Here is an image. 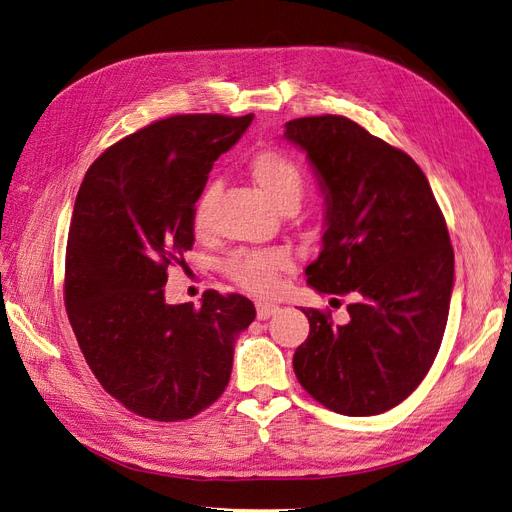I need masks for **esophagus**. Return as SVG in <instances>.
<instances>
[{
    "label": "esophagus",
    "instance_id": "1",
    "mask_svg": "<svg viewBox=\"0 0 512 512\" xmlns=\"http://www.w3.org/2000/svg\"><path fill=\"white\" fill-rule=\"evenodd\" d=\"M277 309L280 307L273 303H256V316H258V320H267L277 312Z\"/></svg>",
    "mask_w": 512,
    "mask_h": 512
}]
</instances>
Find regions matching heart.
<instances>
[{"mask_svg": "<svg viewBox=\"0 0 512 512\" xmlns=\"http://www.w3.org/2000/svg\"><path fill=\"white\" fill-rule=\"evenodd\" d=\"M247 173L254 179L273 205L280 209H297L305 194V173L290 156L275 149H262L247 162ZM213 188H205L192 207V228L205 235L209 228ZM290 256L282 250H243L232 254L224 271L243 290L267 297L280 284V275L290 269Z\"/></svg>", "mask_w": 512, "mask_h": 512, "instance_id": "b5f03b06", "label": "heart"}]
</instances>
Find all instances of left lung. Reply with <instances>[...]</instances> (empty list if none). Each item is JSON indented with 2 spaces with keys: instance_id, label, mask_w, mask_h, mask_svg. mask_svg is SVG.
<instances>
[{
  "instance_id": "1",
  "label": "left lung",
  "mask_w": 512,
  "mask_h": 512,
  "mask_svg": "<svg viewBox=\"0 0 512 512\" xmlns=\"http://www.w3.org/2000/svg\"><path fill=\"white\" fill-rule=\"evenodd\" d=\"M324 194V235L307 284L352 294L350 320L307 307L309 335L292 356L324 408L374 416L401 404L440 350L455 280L444 215L418 164L342 115L286 123Z\"/></svg>"
}]
</instances>
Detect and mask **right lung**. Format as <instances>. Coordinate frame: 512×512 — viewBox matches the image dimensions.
<instances>
[{
	"mask_svg": "<svg viewBox=\"0 0 512 512\" xmlns=\"http://www.w3.org/2000/svg\"><path fill=\"white\" fill-rule=\"evenodd\" d=\"M254 115H175L108 147L76 194L66 250V312L108 395L151 421L209 408L230 380L232 354L256 309L207 290L170 305L166 269L192 250V207L207 175Z\"/></svg>",
	"mask_w": 512,
	"mask_h": 512,
	"instance_id": "add662e5",
	"label": "right lung"
}]
</instances>
